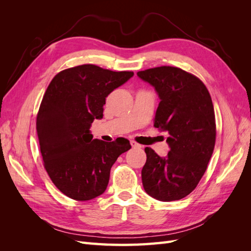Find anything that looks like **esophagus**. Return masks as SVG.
Wrapping results in <instances>:
<instances>
[{"label":"esophagus","instance_id":"34e87169","mask_svg":"<svg viewBox=\"0 0 251 251\" xmlns=\"http://www.w3.org/2000/svg\"><path fill=\"white\" fill-rule=\"evenodd\" d=\"M131 146H132V148H134V149H141V148H142L139 143H137V142L134 141V140L131 141Z\"/></svg>","mask_w":251,"mask_h":251}]
</instances>
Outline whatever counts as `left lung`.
<instances>
[{"instance_id":"obj_1","label":"left lung","mask_w":251,"mask_h":251,"mask_svg":"<svg viewBox=\"0 0 251 251\" xmlns=\"http://www.w3.org/2000/svg\"><path fill=\"white\" fill-rule=\"evenodd\" d=\"M137 75L160 98L154 126L169 133L170 147L166 157L144 149L143 188L159 201L180 200L198 185L214 151L216 119L210 94L198 77L177 67L151 68Z\"/></svg>"}]
</instances>
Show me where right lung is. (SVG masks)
<instances>
[{
	"instance_id": "right-lung-1",
	"label": "right lung",
	"mask_w": 251,
	"mask_h": 251,
	"mask_svg": "<svg viewBox=\"0 0 251 251\" xmlns=\"http://www.w3.org/2000/svg\"><path fill=\"white\" fill-rule=\"evenodd\" d=\"M133 75L81 65L60 71L49 83L36 132L45 169L69 198L88 201L103 194L112 165L131 149L126 139H93L90 127L94 119L102 118L105 97Z\"/></svg>"
}]
</instances>
